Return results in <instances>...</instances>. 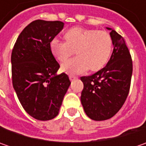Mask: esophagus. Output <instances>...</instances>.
<instances>
[{
    "label": "esophagus",
    "mask_w": 146,
    "mask_h": 146,
    "mask_svg": "<svg viewBox=\"0 0 146 146\" xmlns=\"http://www.w3.org/2000/svg\"><path fill=\"white\" fill-rule=\"evenodd\" d=\"M69 79H70V81H73V80H76L77 79V76H69Z\"/></svg>",
    "instance_id": "1"
}]
</instances>
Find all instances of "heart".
Wrapping results in <instances>:
<instances>
[{"label":"heart","mask_w":146,"mask_h":146,"mask_svg":"<svg viewBox=\"0 0 146 146\" xmlns=\"http://www.w3.org/2000/svg\"><path fill=\"white\" fill-rule=\"evenodd\" d=\"M66 42L53 39L49 44L50 51L59 62H64L76 52L77 57L66 61L61 70L69 75H78L89 68L98 71L109 61L113 42L109 33L82 27L71 28L64 34Z\"/></svg>","instance_id":"obj_1"}]
</instances>
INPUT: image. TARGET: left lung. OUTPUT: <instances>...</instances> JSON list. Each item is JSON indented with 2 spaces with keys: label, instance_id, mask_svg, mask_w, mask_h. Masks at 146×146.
Wrapping results in <instances>:
<instances>
[{
  "label": "left lung",
  "instance_id": "left-lung-1",
  "mask_svg": "<svg viewBox=\"0 0 146 146\" xmlns=\"http://www.w3.org/2000/svg\"><path fill=\"white\" fill-rule=\"evenodd\" d=\"M110 36L113 53L106 66L90 76L80 78L84 84L81 104L88 117L95 121L109 119L121 109L128 95L132 62L123 38L115 30Z\"/></svg>",
  "mask_w": 146,
  "mask_h": 146
}]
</instances>
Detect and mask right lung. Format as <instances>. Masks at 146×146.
Wrapping results in <instances>:
<instances>
[{
    "label": "right lung",
    "instance_id": "obj_1",
    "mask_svg": "<svg viewBox=\"0 0 146 146\" xmlns=\"http://www.w3.org/2000/svg\"><path fill=\"white\" fill-rule=\"evenodd\" d=\"M63 27L60 21L31 22L20 33L11 54L14 91L26 112L38 120L58 115L70 85L66 74H57L60 66L49 48Z\"/></svg>",
    "mask_w": 146,
    "mask_h": 146
}]
</instances>
